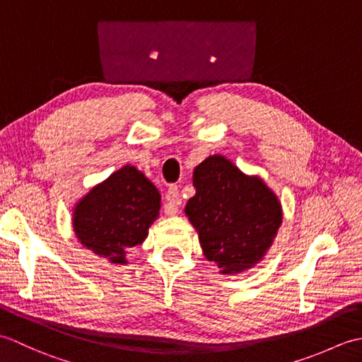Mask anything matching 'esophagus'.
Returning <instances> with one entry per match:
<instances>
[{
    "mask_svg": "<svg viewBox=\"0 0 362 362\" xmlns=\"http://www.w3.org/2000/svg\"><path fill=\"white\" fill-rule=\"evenodd\" d=\"M182 202L179 189L175 185H171L166 191V205H165V213L168 216H175L177 211H179V205Z\"/></svg>",
    "mask_w": 362,
    "mask_h": 362,
    "instance_id": "esophagus-1",
    "label": "esophagus"
}]
</instances>
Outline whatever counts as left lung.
Returning a JSON list of instances; mask_svg holds the SVG:
<instances>
[{
  "mask_svg": "<svg viewBox=\"0 0 362 362\" xmlns=\"http://www.w3.org/2000/svg\"><path fill=\"white\" fill-rule=\"evenodd\" d=\"M196 194L185 213L204 257L222 275L241 274L266 257L283 222L280 199L259 175L214 153L194 168Z\"/></svg>",
  "mask_w": 362,
  "mask_h": 362,
  "instance_id": "8db88e82",
  "label": "left lung"
}]
</instances>
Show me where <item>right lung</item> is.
<instances>
[{"label": "right lung", "instance_id": "obj_1", "mask_svg": "<svg viewBox=\"0 0 362 362\" xmlns=\"http://www.w3.org/2000/svg\"><path fill=\"white\" fill-rule=\"evenodd\" d=\"M160 204L157 187L135 166L124 165L74 204V235L110 264H127V252L148 238L158 219Z\"/></svg>", "mask_w": 362, "mask_h": 362}]
</instances>
